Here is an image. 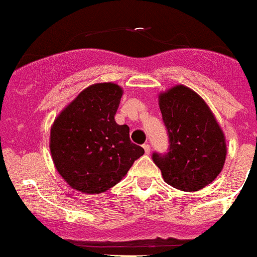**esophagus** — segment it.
<instances>
[{
  "instance_id": "esophagus-1",
  "label": "esophagus",
  "mask_w": 257,
  "mask_h": 257,
  "mask_svg": "<svg viewBox=\"0 0 257 257\" xmlns=\"http://www.w3.org/2000/svg\"><path fill=\"white\" fill-rule=\"evenodd\" d=\"M144 150H145V152H146V154L149 155L150 152H151V146H150L149 144H145L144 145Z\"/></svg>"
}]
</instances>
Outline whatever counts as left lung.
Wrapping results in <instances>:
<instances>
[{
	"label": "left lung",
	"mask_w": 257,
	"mask_h": 257,
	"mask_svg": "<svg viewBox=\"0 0 257 257\" xmlns=\"http://www.w3.org/2000/svg\"><path fill=\"white\" fill-rule=\"evenodd\" d=\"M169 150L154 152L152 160L165 182L181 191H197L217 177L226 159L222 130L209 106L186 86H175L160 95Z\"/></svg>",
	"instance_id": "obj_1"
}]
</instances>
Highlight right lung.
<instances>
[{"mask_svg": "<svg viewBox=\"0 0 257 257\" xmlns=\"http://www.w3.org/2000/svg\"><path fill=\"white\" fill-rule=\"evenodd\" d=\"M122 90L96 83L83 90L53 122L50 149L58 174L73 189L101 194L115 186L144 149L130 140L127 125H117Z\"/></svg>", "mask_w": 257, "mask_h": 257, "instance_id": "right-lung-1", "label": "right lung"}]
</instances>
